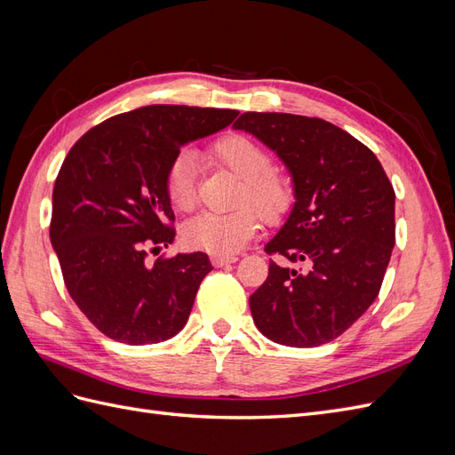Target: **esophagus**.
Wrapping results in <instances>:
<instances>
[{
	"mask_svg": "<svg viewBox=\"0 0 455 455\" xmlns=\"http://www.w3.org/2000/svg\"><path fill=\"white\" fill-rule=\"evenodd\" d=\"M211 259H212V264L216 267H222V266H228V264H235V261H237L235 256H216V254Z\"/></svg>",
	"mask_w": 455,
	"mask_h": 455,
	"instance_id": "esophagus-1",
	"label": "esophagus"
}]
</instances>
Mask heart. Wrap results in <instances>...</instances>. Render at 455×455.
Here are the masks:
<instances>
[{"label": "heart", "mask_w": 455, "mask_h": 455, "mask_svg": "<svg viewBox=\"0 0 455 455\" xmlns=\"http://www.w3.org/2000/svg\"><path fill=\"white\" fill-rule=\"evenodd\" d=\"M211 157L241 178L235 211L226 214H201L189 220L184 239L194 249L216 256H231L244 249L261 228V218L279 222L292 209L294 184L291 176L271 167L269 151L244 134H226L209 148ZM167 196L176 211L189 212L197 204L196 161L182 151L167 172Z\"/></svg>", "instance_id": "b5f03b06"}]
</instances>
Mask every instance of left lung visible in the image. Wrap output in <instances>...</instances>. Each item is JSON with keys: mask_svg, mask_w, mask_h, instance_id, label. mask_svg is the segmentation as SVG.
I'll list each match as a JSON object with an SVG mask.
<instances>
[{"mask_svg": "<svg viewBox=\"0 0 455 455\" xmlns=\"http://www.w3.org/2000/svg\"><path fill=\"white\" fill-rule=\"evenodd\" d=\"M233 127L277 151L296 196L266 244L284 264L271 259L251 296L252 319L281 346H323L379 294L395 246V189L374 151L324 119L246 112Z\"/></svg>", "mask_w": 455, "mask_h": 455, "instance_id": "left-lung-1", "label": "left lung"}]
</instances>
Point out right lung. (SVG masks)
Wrapping results in <instances>:
<instances>
[{
	"instance_id": "1",
	"label": "right lung",
	"mask_w": 455,
	"mask_h": 455,
	"mask_svg": "<svg viewBox=\"0 0 455 455\" xmlns=\"http://www.w3.org/2000/svg\"><path fill=\"white\" fill-rule=\"evenodd\" d=\"M237 109L154 104L102 121L68 151L49 235L76 306L108 338L148 346L176 336L194 307L204 252L148 261L174 241L167 172L180 148Z\"/></svg>"
}]
</instances>
